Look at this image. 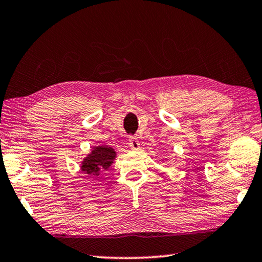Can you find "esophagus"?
I'll list each match as a JSON object with an SVG mask.
<instances>
[{
  "mask_svg": "<svg viewBox=\"0 0 262 262\" xmlns=\"http://www.w3.org/2000/svg\"><path fill=\"white\" fill-rule=\"evenodd\" d=\"M129 146L132 148V149H138V148H139L140 142L137 139V137H130Z\"/></svg>",
  "mask_w": 262,
  "mask_h": 262,
  "instance_id": "1",
  "label": "esophagus"
}]
</instances>
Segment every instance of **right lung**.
Instances as JSON below:
<instances>
[{"instance_id":"obj_1","label":"right lung","mask_w":262,"mask_h":262,"mask_svg":"<svg viewBox=\"0 0 262 262\" xmlns=\"http://www.w3.org/2000/svg\"><path fill=\"white\" fill-rule=\"evenodd\" d=\"M115 151L111 147L99 146L83 161L82 171L90 177L98 176L100 170H107L115 157Z\"/></svg>"}]
</instances>
